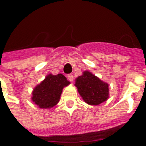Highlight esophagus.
<instances>
[{"label": "esophagus", "mask_w": 146, "mask_h": 146, "mask_svg": "<svg viewBox=\"0 0 146 146\" xmlns=\"http://www.w3.org/2000/svg\"><path fill=\"white\" fill-rule=\"evenodd\" d=\"M67 78H68V80H70V82H73V75L70 74V75H68Z\"/></svg>", "instance_id": "obj_1"}]
</instances>
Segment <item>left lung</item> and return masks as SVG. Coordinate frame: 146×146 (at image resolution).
<instances>
[{
    "label": "left lung",
    "mask_w": 146,
    "mask_h": 146,
    "mask_svg": "<svg viewBox=\"0 0 146 146\" xmlns=\"http://www.w3.org/2000/svg\"><path fill=\"white\" fill-rule=\"evenodd\" d=\"M75 86L84 102L90 105H98L109 98L108 83L89 71H84L76 79Z\"/></svg>",
    "instance_id": "left-lung-1"
}]
</instances>
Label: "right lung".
<instances>
[{
    "mask_svg": "<svg viewBox=\"0 0 146 146\" xmlns=\"http://www.w3.org/2000/svg\"><path fill=\"white\" fill-rule=\"evenodd\" d=\"M69 84L70 82L61 73H50L34 88L31 99L40 108H52L59 102L63 89Z\"/></svg>",
    "mask_w": 146,
    "mask_h": 146,
    "instance_id": "1",
    "label": "right lung"
}]
</instances>
